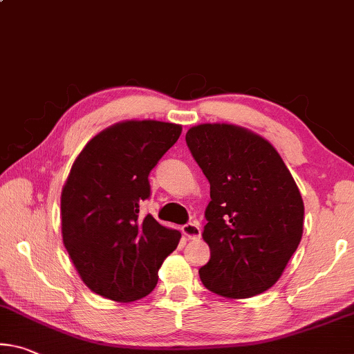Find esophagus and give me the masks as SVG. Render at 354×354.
<instances>
[{
	"label": "esophagus",
	"instance_id": "1",
	"mask_svg": "<svg viewBox=\"0 0 354 354\" xmlns=\"http://www.w3.org/2000/svg\"><path fill=\"white\" fill-rule=\"evenodd\" d=\"M181 232L187 239H197V238H200V234H201L198 222H195V221L186 223V225H183Z\"/></svg>",
	"mask_w": 354,
	"mask_h": 354
}]
</instances>
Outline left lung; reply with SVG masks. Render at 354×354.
I'll use <instances>...</instances> for the list:
<instances>
[{
	"instance_id": "obj_1",
	"label": "left lung",
	"mask_w": 354,
	"mask_h": 354,
	"mask_svg": "<svg viewBox=\"0 0 354 354\" xmlns=\"http://www.w3.org/2000/svg\"><path fill=\"white\" fill-rule=\"evenodd\" d=\"M186 143L211 186L200 268L207 290L244 299L271 288L298 249L304 203L276 148L233 124L190 127Z\"/></svg>"
}]
</instances>
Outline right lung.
I'll use <instances>...</instances> for the list:
<instances>
[{"mask_svg":"<svg viewBox=\"0 0 354 354\" xmlns=\"http://www.w3.org/2000/svg\"><path fill=\"white\" fill-rule=\"evenodd\" d=\"M183 127L162 121H122L86 143L61 192V233L86 287L118 302L149 295L181 233L160 225L140 203L149 198V171Z\"/></svg>","mask_w":354,"mask_h":354,"instance_id":"obj_1","label":"right lung"}]
</instances>
